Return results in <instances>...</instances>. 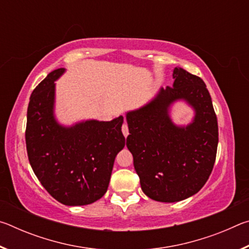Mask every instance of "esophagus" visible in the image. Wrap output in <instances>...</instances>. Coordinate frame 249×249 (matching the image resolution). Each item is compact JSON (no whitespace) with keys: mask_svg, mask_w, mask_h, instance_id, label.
Instances as JSON below:
<instances>
[{"mask_svg":"<svg viewBox=\"0 0 249 249\" xmlns=\"http://www.w3.org/2000/svg\"><path fill=\"white\" fill-rule=\"evenodd\" d=\"M122 133H123V135L125 137H127L128 136V126H127V124L126 123H124L123 124V126H122Z\"/></svg>","mask_w":249,"mask_h":249,"instance_id":"1","label":"esophagus"}]
</instances>
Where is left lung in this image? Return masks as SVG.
Listing matches in <instances>:
<instances>
[{"mask_svg":"<svg viewBox=\"0 0 249 249\" xmlns=\"http://www.w3.org/2000/svg\"><path fill=\"white\" fill-rule=\"evenodd\" d=\"M174 86L160 89L142 108L126 114L133 155L142 192L159 202H178L196 195L208 181L216 158L218 127L212 100L203 80L175 68ZM183 98L196 116L178 128L167 115L169 105Z\"/></svg>","mask_w":249,"mask_h":249,"instance_id":"8db88e82","label":"left lung"}]
</instances>
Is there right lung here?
<instances>
[{"mask_svg":"<svg viewBox=\"0 0 249 249\" xmlns=\"http://www.w3.org/2000/svg\"><path fill=\"white\" fill-rule=\"evenodd\" d=\"M50 72L31 95L25 132L33 171L50 196L65 205H86L107 190L113 165L124 148L123 116L111 122L87 121L62 127L53 117L54 81Z\"/></svg>","mask_w":249,"mask_h":249,"instance_id":"1","label":"right lung"}]
</instances>
